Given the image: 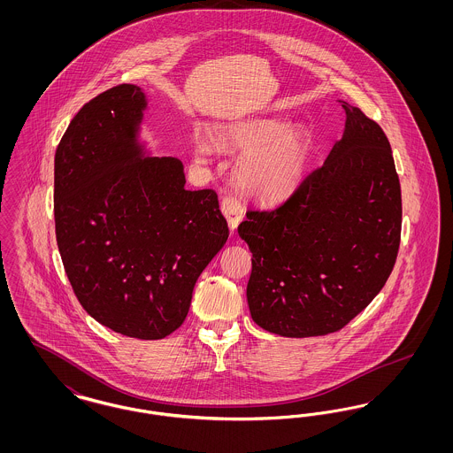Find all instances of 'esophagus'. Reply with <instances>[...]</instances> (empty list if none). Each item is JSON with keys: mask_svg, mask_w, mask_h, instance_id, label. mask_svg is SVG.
Wrapping results in <instances>:
<instances>
[{"mask_svg": "<svg viewBox=\"0 0 453 453\" xmlns=\"http://www.w3.org/2000/svg\"><path fill=\"white\" fill-rule=\"evenodd\" d=\"M220 211L227 219V224H229L231 231H236L239 222L242 220V216H244L242 203L237 200L236 196H224L222 202H220Z\"/></svg>", "mask_w": 453, "mask_h": 453, "instance_id": "34e87169", "label": "esophagus"}]
</instances>
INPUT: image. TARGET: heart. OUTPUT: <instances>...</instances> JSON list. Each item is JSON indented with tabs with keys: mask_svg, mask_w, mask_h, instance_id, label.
<instances>
[{
	"mask_svg": "<svg viewBox=\"0 0 453 453\" xmlns=\"http://www.w3.org/2000/svg\"><path fill=\"white\" fill-rule=\"evenodd\" d=\"M279 119L236 122L219 130V141L248 152L237 166L239 187L265 203L281 202L301 187L309 166L311 141L303 127H288ZM200 159H209L216 146L200 137L195 141Z\"/></svg>",
	"mask_w": 453,
	"mask_h": 453,
	"instance_id": "heart-1",
	"label": "heart"
}]
</instances>
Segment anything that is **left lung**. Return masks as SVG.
I'll use <instances>...</instances> for the list:
<instances>
[{"label":"left lung","mask_w":453,"mask_h":453,"mask_svg":"<svg viewBox=\"0 0 453 453\" xmlns=\"http://www.w3.org/2000/svg\"><path fill=\"white\" fill-rule=\"evenodd\" d=\"M343 137L273 211L237 227L253 253L246 297L253 321L287 338L340 331L382 290L401 242V185L388 139L360 108Z\"/></svg>","instance_id":"1"}]
</instances>
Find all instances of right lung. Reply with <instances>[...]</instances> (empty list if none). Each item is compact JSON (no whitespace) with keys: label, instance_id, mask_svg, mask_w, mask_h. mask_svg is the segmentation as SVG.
<instances>
[{"label":"right lung","instance_id":"add662e5","mask_svg":"<svg viewBox=\"0 0 453 453\" xmlns=\"http://www.w3.org/2000/svg\"><path fill=\"white\" fill-rule=\"evenodd\" d=\"M148 107L135 85L74 115L54 157L56 239L88 314L115 333L161 340L190 309L195 283L229 229L214 190H187L176 157H144Z\"/></svg>","mask_w":453,"mask_h":453}]
</instances>
